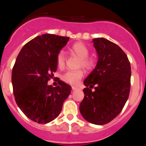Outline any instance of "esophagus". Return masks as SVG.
Instances as JSON below:
<instances>
[{
  "mask_svg": "<svg viewBox=\"0 0 146 146\" xmlns=\"http://www.w3.org/2000/svg\"><path fill=\"white\" fill-rule=\"evenodd\" d=\"M72 90H76V89H78V87H76V86H72Z\"/></svg>",
  "mask_w": 146,
  "mask_h": 146,
  "instance_id": "1",
  "label": "esophagus"
}]
</instances>
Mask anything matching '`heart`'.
Wrapping results in <instances>:
<instances>
[{
  "label": "heart",
  "instance_id": "heart-1",
  "mask_svg": "<svg viewBox=\"0 0 146 146\" xmlns=\"http://www.w3.org/2000/svg\"><path fill=\"white\" fill-rule=\"evenodd\" d=\"M70 52L76 54L80 58L79 61V67H82L86 70H92L96 65V61L92 57H88L89 54V48L84 43L81 42L74 43L69 48ZM66 61V57L63 52H60L57 54L56 62L57 65L59 68H63L64 67ZM84 72L82 70L76 71L67 72L62 76L63 81L67 84L72 85H75L78 83L79 80L83 77Z\"/></svg>",
  "mask_w": 146,
  "mask_h": 146
}]
</instances>
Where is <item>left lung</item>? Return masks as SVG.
Instances as JSON below:
<instances>
[{
	"instance_id": "left-lung-1",
	"label": "left lung",
	"mask_w": 146,
	"mask_h": 146,
	"mask_svg": "<svg viewBox=\"0 0 146 146\" xmlns=\"http://www.w3.org/2000/svg\"><path fill=\"white\" fill-rule=\"evenodd\" d=\"M98 54L94 70L85 79L79 105L84 119L96 125L111 121L122 111L131 89V64L119 46L102 37L93 39ZM94 88V92L91 89Z\"/></svg>"
}]
</instances>
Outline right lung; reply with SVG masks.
<instances>
[{
  "instance_id": "1",
  "label": "right lung",
  "mask_w": 146,
  "mask_h": 146,
  "mask_svg": "<svg viewBox=\"0 0 146 146\" xmlns=\"http://www.w3.org/2000/svg\"><path fill=\"white\" fill-rule=\"evenodd\" d=\"M70 37L51 34L37 36L26 43L12 71L15 102L24 114L38 123H47L59 116L71 93L70 85L58 79L55 87L47 82L57 70V55Z\"/></svg>"
}]
</instances>
